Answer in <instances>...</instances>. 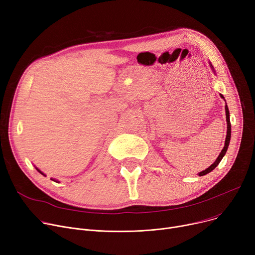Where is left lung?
Listing matches in <instances>:
<instances>
[{
	"mask_svg": "<svg viewBox=\"0 0 255 255\" xmlns=\"http://www.w3.org/2000/svg\"><path fill=\"white\" fill-rule=\"evenodd\" d=\"M209 64H210V67H211L212 71H213V72H214V74H215V71H214V68H213L212 64H211V63H209ZM219 96H220V98H221V99H223L224 101H226V99H224V97H223L221 94H219ZM226 116H227V125H228V129H227V137H226V142H224V147H223V149L221 150V152L219 153L218 157L216 158V160L211 164L210 167L207 168L206 170H204V171H202V172H200V173L198 174L199 176H204V175H206V174H208V173H210L211 171H213V170L218 166L219 162H220V161H221V159H222V157H223L224 155H226V153H227V151H228V148H229L230 141H231V133H232L231 121H230V111H229L228 105H226Z\"/></svg>",
	"mask_w": 255,
	"mask_h": 255,
	"instance_id": "8db88e82",
	"label": "left lung"
}]
</instances>
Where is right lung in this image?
<instances>
[{
    "mask_svg": "<svg viewBox=\"0 0 255 255\" xmlns=\"http://www.w3.org/2000/svg\"><path fill=\"white\" fill-rule=\"evenodd\" d=\"M35 168H36V167H35ZM36 170H37V171H38V172H39V173H40V174H42V175H43V176H46V175H45V174H44V173H43V172H41V171H40V170H39V169H38V168H36ZM51 180H52V181H54V182H58V181H57V180H55V179H52V178H51Z\"/></svg>",
    "mask_w": 255,
    "mask_h": 255,
    "instance_id": "right-lung-1",
    "label": "right lung"
}]
</instances>
